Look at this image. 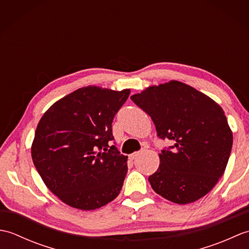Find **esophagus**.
<instances>
[{
	"label": "esophagus",
	"mask_w": 249,
	"mask_h": 249,
	"mask_svg": "<svg viewBox=\"0 0 249 249\" xmlns=\"http://www.w3.org/2000/svg\"><path fill=\"white\" fill-rule=\"evenodd\" d=\"M137 156H138V153L135 152V153H133V154H130V155H129V160H135V158H136Z\"/></svg>",
	"instance_id": "esophagus-1"
}]
</instances>
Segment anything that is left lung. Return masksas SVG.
<instances>
[{"instance_id": "obj_1", "label": "left lung", "mask_w": 249, "mask_h": 249, "mask_svg": "<svg viewBox=\"0 0 249 249\" xmlns=\"http://www.w3.org/2000/svg\"><path fill=\"white\" fill-rule=\"evenodd\" d=\"M130 98L151 116L157 136L174 142L161 151L160 167L149 177L154 192L178 204L204 197L224 174L232 149L224 110L208 95L176 80Z\"/></svg>"}]
</instances>
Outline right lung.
I'll use <instances>...</instances> for the list:
<instances>
[{"label":"right lung","instance_id":"1","mask_svg":"<svg viewBox=\"0 0 249 249\" xmlns=\"http://www.w3.org/2000/svg\"><path fill=\"white\" fill-rule=\"evenodd\" d=\"M129 93V89L84 87L57 100L41 116L32 160L46 186L71 208L96 210L119 196L127 156L108 142L114 139V115Z\"/></svg>","mask_w":249,"mask_h":249}]
</instances>
